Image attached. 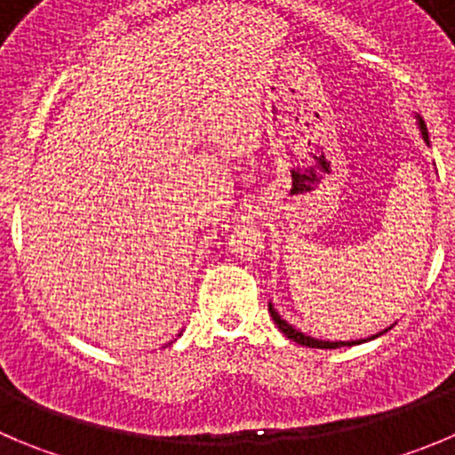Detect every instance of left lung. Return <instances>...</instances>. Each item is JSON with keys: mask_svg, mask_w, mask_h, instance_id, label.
Returning <instances> with one entry per match:
<instances>
[{"mask_svg": "<svg viewBox=\"0 0 455 455\" xmlns=\"http://www.w3.org/2000/svg\"><path fill=\"white\" fill-rule=\"evenodd\" d=\"M415 121H418V125H419V134H422L424 143H427V146H428V143H431V141H428V132H427V125H424L422 116H419V114H415ZM269 314H271V318H274V323L278 325L280 332L285 334L287 339H291V341L300 343V346H307V347H321V350H334V347H343V346H359V343L372 341V339L381 337V334H386V332H388V330L393 328V325H395V323H393V325H390V328L381 330V332L372 334V337H368V339H359V341H325V339L309 337V334L300 332L299 328H294V325H291V323H287L285 318H283V316H280V314H278V309L274 307V303H269Z\"/></svg>", "mask_w": 455, "mask_h": 455, "instance_id": "obj_1", "label": "left lung"}]
</instances>
